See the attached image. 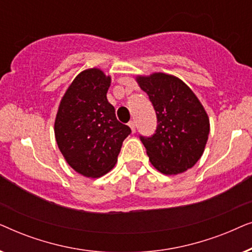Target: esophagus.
Masks as SVG:
<instances>
[{
  "mask_svg": "<svg viewBox=\"0 0 252 252\" xmlns=\"http://www.w3.org/2000/svg\"><path fill=\"white\" fill-rule=\"evenodd\" d=\"M128 126L130 127V129H132L133 133L135 132V123H134V122H129V123H128Z\"/></svg>",
  "mask_w": 252,
  "mask_h": 252,
  "instance_id": "34e87169",
  "label": "esophagus"
}]
</instances>
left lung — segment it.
<instances>
[{
	"mask_svg": "<svg viewBox=\"0 0 252 252\" xmlns=\"http://www.w3.org/2000/svg\"><path fill=\"white\" fill-rule=\"evenodd\" d=\"M157 116L153 136H140L154 167L166 175L184 173L204 153L210 120L194 92L174 75L153 73L137 75Z\"/></svg>",
	"mask_w": 252,
	"mask_h": 252,
	"instance_id": "obj_1",
	"label": "left lung"
}]
</instances>
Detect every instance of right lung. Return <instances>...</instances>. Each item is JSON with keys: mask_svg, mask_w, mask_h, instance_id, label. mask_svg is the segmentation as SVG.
I'll use <instances>...</instances> for the list:
<instances>
[{"mask_svg": "<svg viewBox=\"0 0 252 252\" xmlns=\"http://www.w3.org/2000/svg\"><path fill=\"white\" fill-rule=\"evenodd\" d=\"M111 77L99 68L79 73L61 99L55 119V137L66 163L87 178L111 171L123 141L130 134L116 118L106 98Z\"/></svg>", "mask_w": 252, "mask_h": 252, "instance_id": "add662e5", "label": "right lung"}]
</instances>
